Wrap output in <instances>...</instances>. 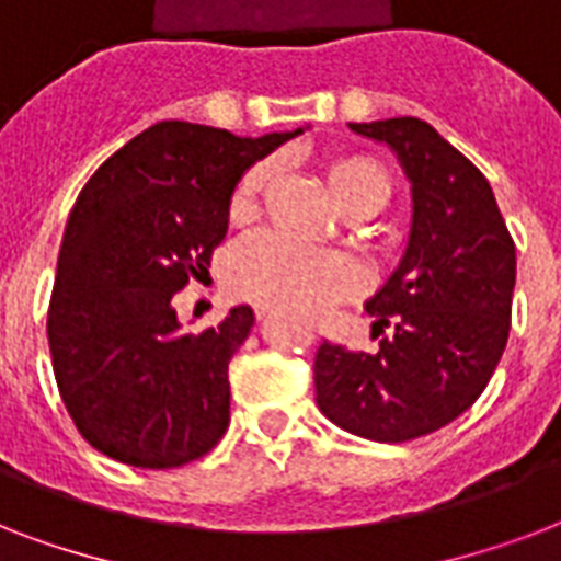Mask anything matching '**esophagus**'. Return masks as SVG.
<instances>
[{
    "label": "esophagus",
    "instance_id": "34e87169",
    "mask_svg": "<svg viewBox=\"0 0 561 561\" xmlns=\"http://www.w3.org/2000/svg\"><path fill=\"white\" fill-rule=\"evenodd\" d=\"M271 314H273V306H264V302L255 306V317H259V320H264V317H271Z\"/></svg>",
    "mask_w": 561,
    "mask_h": 561
}]
</instances>
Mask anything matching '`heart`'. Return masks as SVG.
I'll return each mask as SVG.
<instances>
[{
  "mask_svg": "<svg viewBox=\"0 0 561 561\" xmlns=\"http://www.w3.org/2000/svg\"><path fill=\"white\" fill-rule=\"evenodd\" d=\"M325 186L337 206L375 203L381 209L390 201V178L369 157H334L325 162ZM267 188V169L255 165L241 178L232 201L229 218H253ZM364 273L350 255L308 247L282 232H259L232 250L229 259V285L241 297L282 308H317L332 299L350 297L360 288Z\"/></svg>",
  "mask_w": 561,
  "mask_h": 561,
  "instance_id": "b5f03b06",
  "label": "heart"
}]
</instances>
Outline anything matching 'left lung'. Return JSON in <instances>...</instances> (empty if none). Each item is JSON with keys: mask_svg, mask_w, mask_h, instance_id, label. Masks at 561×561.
Listing matches in <instances>:
<instances>
[{"mask_svg": "<svg viewBox=\"0 0 561 561\" xmlns=\"http://www.w3.org/2000/svg\"><path fill=\"white\" fill-rule=\"evenodd\" d=\"M350 127L399 157L413 224L399 267L367 299L378 350L323 341L317 408L350 434L408 443L454 422L486 390L510 337L515 241L489 180L427 122Z\"/></svg>", "mask_w": 561, "mask_h": 561, "instance_id": "obj_1", "label": "left lung"}]
</instances>
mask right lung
<instances>
[{
	"label": "right lung",
	"mask_w": 561,
	"mask_h": 561,
	"mask_svg": "<svg viewBox=\"0 0 561 561\" xmlns=\"http://www.w3.org/2000/svg\"><path fill=\"white\" fill-rule=\"evenodd\" d=\"M297 134L241 139L160 122L81 188L46 332L60 399L92 448L139 469H178L218 445L229 360L253 329V308L236 306L194 334L171 299L209 273L241 174Z\"/></svg>",
	"instance_id": "right-lung-1"
}]
</instances>
